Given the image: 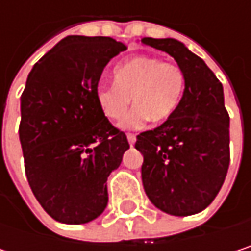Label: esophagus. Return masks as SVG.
<instances>
[{
  "label": "esophagus",
  "instance_id": "obj_1",
  "mask_svg": "<svg viewBox=\"0 0 251 251\" xmlns=\"http://www.w3.org/2000/svg\"><path fill=\"white\" fill-rule=\"evenodd\" d=\"M126 136H127V141H129V145L132 147V145L135 144V141H136V136H135L133 133H127Z\"/></svg>",
  "mask_w": 251,
  "mask_h": 251
}]
</instances>
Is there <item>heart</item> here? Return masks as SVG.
<instances>
[{"instance_id": "heart-1", "label": "heart", "mask_w": 251, "mask_h": 251, "mask_svg": "<svg viewBox=\"0 0 251 251\" xmlns=\"http://www.w3.org/2000/svg\"><path fill=\"white\" fill-rule=\"evenodd\" d=\"M113 79L115 84L100 82L96 87V101L106 118L118 121L132 99L135 107L122 119L124 129H139L148 121H169L186 87V76L178 65L152 56H135L119 64L113 70Z\"/></svg>"}]
</instances>
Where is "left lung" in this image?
Returning a JSON list of instances; mask_svg holds the SVG:
<instances>
[{
	"instance_id": "obj_1",
	"label": "left lung",
	"mask_w": 251,
	"mask_h": 251,
	"mask_svg": "<svg viewBox=\"0 0 251 251\" xmlns=\"http://www.w3.org/2000/svg\"><path fill=\"white\" fill-rule=\"evenodd\" d=\"M141 42L173 56L186 76L175 115L136 136L135 148L144 155L142 184L163 212L193 215L215 199L229 166V116L223 84L181 42L152 37Z\"/></svg>"
}]
</instances>
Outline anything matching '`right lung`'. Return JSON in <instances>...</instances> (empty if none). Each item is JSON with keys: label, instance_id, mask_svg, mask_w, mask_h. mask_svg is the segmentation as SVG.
Returning a JSON list of instances; mask_svg holds the SVG:
<instances>
[{"label": "right lung", "instance_id": "obj_1", "mask_svg": "<svg viewBox=\"0 0 251 251\" xmlns=\"http://www.w3.org/2000/svg\"><path fill=\"white\" fill-rule=\"evenodd\" d=\"M126 46L112 37L67 36L27 76L19 127L25 176L42 208L85 224L107 206V177L129 148L96 101L107 62Z\"/></svg>", "mask_w": 251, "mask_h": 251}]
</instances>
